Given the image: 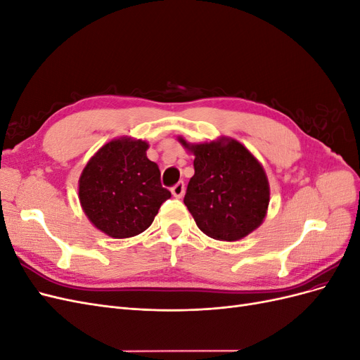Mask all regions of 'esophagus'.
I'll return each mask as SVG.
<instances>
[{"label":"esophagus","mask_w":360,"mask_h":360,"mask_svg":"<svg viewBox=\"0 0 360 360\" xmlns=\"http://www.w3.org/2000/svg\"><path fill=\"white\" fill-rule=\"evenodd\" d=\"M184 191H186V186H184V183H183V181L177 183L176 186H172V188H171V193H172L174 197H176V198H181L183 195H184Z\"/></svg>","instance_id":"esophagus-1"}]
</instances>
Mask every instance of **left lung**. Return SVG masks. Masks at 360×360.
<instances>
[{"label": "left lung", "instance_id": "left-lung-1", "mask_svg": "<svg viewBox=\"0 0 360 360\" xmlns=\"http://www.w3.org/2000/svg\"><path fill=\"white\" fill-rule=\"evenodd\" d=\"M179 143L195 156L184 204L200 230L216 240L236 242L263 224L270 201L264 168L233 138Z\"/></svg>", "mask_w": 360, "mask_h": 360}]
</instances>
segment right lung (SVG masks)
Listing matches in <instances>:
<instances>
[{"label": "right lung", "mask_w": 360, "mask_h": 360, "mask_svg": "<svg viewBox=\"0 0 360 360\" xmlns=\"http://www.w3.org/2000/svg\"><path fill=\"white\" fill-rule=\"evenodd\" d=\"M147 148L143 139H112L97 150L81 174L82 210L106 236L127 238L146 231L171 197Z\"/></svg>", "instance_id": "obj_1"}]
</instances>
